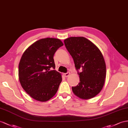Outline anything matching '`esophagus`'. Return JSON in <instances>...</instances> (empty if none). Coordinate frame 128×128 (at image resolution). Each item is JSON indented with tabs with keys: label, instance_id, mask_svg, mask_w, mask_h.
Instances as JSON below:
<instances>
[{
	"label": "esophagus",
	"instance_id": "1",
	"mask_svg": "<svg viewBox=\"0 0 128 128\" xmlns=\"http://www.w3.org/2000/svg\"><path fill=\"white\" fill-rule=\"evenodd\" d=\"M70 74V73L69 72H67V73H65V74H63V75H64V77H68V76H69Z\"/></svg>",
	"mask_w": 128,
	"mask_h": 128
}]
</instances>
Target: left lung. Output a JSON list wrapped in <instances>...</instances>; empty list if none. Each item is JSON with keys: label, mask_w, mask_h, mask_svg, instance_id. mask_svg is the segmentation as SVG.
Wrapping results in <instances>:
<instances>
[{"label": "left lung", "mask_w": 128, "mask_h": 128, "mask_svg": "<svg viewBox=\"0 0 128 128\" xmlns=\"http://www.w3.org/2000/svg\"><path fill=\"white\" fill-rule=\"evenodd\" d=\"M80 75V82L72 87L74 94L83 100L96 96L102 89L106 77V65L100 49L83 37H71L64 40Z\"/></svg>", "instance_id": "8db88e82"}]
</instances>
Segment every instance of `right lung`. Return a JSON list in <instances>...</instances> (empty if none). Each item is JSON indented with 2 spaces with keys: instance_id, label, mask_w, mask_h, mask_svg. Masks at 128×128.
<instances>
[{
  "instance_id": "1",
  "label": "right lung",
  "mask_w": 128,
  "mask_h": 128,
  "mask_svg": "<svg viewBox=\"0 0 128 128\" xmlns=\"http://www.w3.org/2000/svg\"><path fill=\"white\" fill-rule=\"evenodd\" d=\"M63 43L59 39H39L22 54L19 64V80L23 89L34 99L46 102L56 94L62 80L56 70L54 54Z\"/></svg>"
}]
</instances>
